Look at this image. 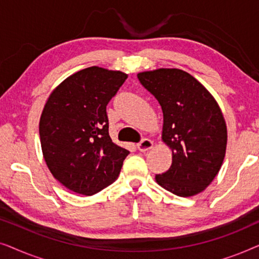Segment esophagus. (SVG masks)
<instances>
[{
  "label": "esophagus",
  "mask_w": 259,
  "mask_h": 259,
  "mask_svg": "<svg viewBox=\"0 0 259 259\" xmlns=\"http://www.w3.org/2000/svg\"><path fill=\"white\" fill-rule=\"evenodd\" d=\"M137 147L140 152H146V151H150L151 148L153 147V143H152V140L150 139H143L139 144L137 145Z\"/></svg>",
  "instance_id": "1"
}]
</instances>
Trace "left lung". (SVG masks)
<instances>
[{"label": "left lung", "instance_id": "1", "mask_svg": "<svg viewBox=\"0 0 259 259\" xmlns=\"http://www.w3.org/2000/svg\"><path fill=\"white\" fill-rule=\"evenodd\" d=\"M141 84L161 106V140L172 151V164L155 176L161 187L179 197L203 192L224 161L228 128L210 92L191 74L178 68L138 73Z\"/></svg>", "mask_w": 259, "mask_h": 259}]
</instances>
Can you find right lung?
<instances>
[{
  "mask_svg": "<svg viewBox=\"0 0 259 259\" xmlns=\"http://www.w3.org/2000/svg\"><path fill=\"white\" fill-rule=\"evenodd\" d=\"M127 74L93 66L56 86L42 109L38 132L53 177L73 192L93 196L114 183L130 152L108 134L106 106Z\"/></svg>",
  "mask_w": 259,
  "mask_h": 259,
  "instance_id": "add662e5",
  "label": "right lung"
}]
</instances>
